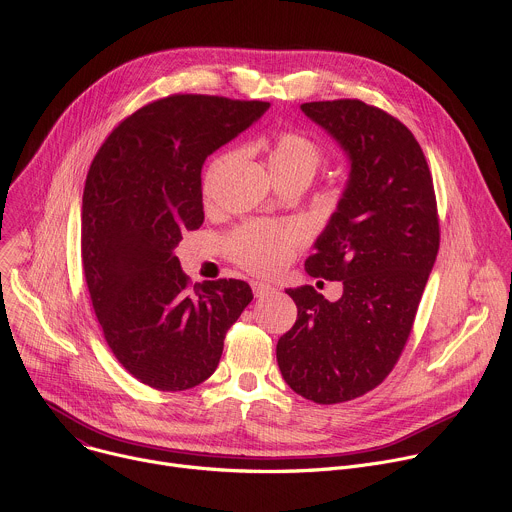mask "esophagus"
Segmentation results:
<instances>
[{
	"instance_id": "34e87169",
	"label": "esophagus",
	"mask_w": 512,
	"mask_h": 512,
	"mask_svg": "<svg viewBox=\"0 0 512 512\" xmlns=\"http://www.w3.org/2000/svg\"><path fill=\"white\" fill-rule=\"evenodd\" d=\"M251 287H253L255 298H265V296H269L271 291H273V287L269 283H263V281H253Z\"/></svg>"
}]
</instances>
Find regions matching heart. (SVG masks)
<instances>
[{"instance_id": "1", "label": "heart", "mask_w": 512, "mask_h": 512, "mask_svg": "<svg viewBox=\"0 0 512 512\" xmlns=\"http://www.w3.org/2000/svg\"><path fill=\"white\" fill-rule=\"evenodd\" d=\"M235 160V154H225L212 160L204 174V190H210L221 172ZM324 164V152L316 141L298 131H281L275 135L269 148V168L273 174L302 172L314 176ZM302 245V235L294 227L285 225H265L251 223L241 227L229 239V249L233 259L249 271L273 273L281 269L298 247Z\"/></svg>"}]
</instances>
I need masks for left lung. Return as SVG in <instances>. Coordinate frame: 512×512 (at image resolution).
Returning <instances> with one entry per match:
<instances>
[{
	"label": "left lung",
	"instance_id": "8db88e82",
	"mask_svg": "<svg viewBox=\"0 0 512 512\" xmlns=\"http://www.w3.org/2000/svg\"><path fill=\"white\" fill-rule=\"evenodd\" d=\"M302 111L350 158L338 208L306 259L312 277L344 291L328 302L312 285L285 289L298 320L275 352L291 389L334 405L373 391L397 364L440 249V216L425 156L399 119L358 99Z\"/></svg>",
	"mask_w": 512,
	"mask_h": 512
}]
</instances>
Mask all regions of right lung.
<instances>
[{"instance_id": "obj_1", "label": "right lung", "mask_w": 512, "mask_h": 512, "mask_svg": "<svg viewBox=\"0 0 512 512\" xmlns=\"http://www.w3.org/2000/svg\"><path fill=\"white\" fill-rule=\"evenodd\" d=\"M267 109L263 101L170 95L125 117L91 162L81 210L91 302L115 358L152 389L204 383L253 300L241 279L190 291L174 251L204 221V160Z\"/></svg>"}]
</instances>
